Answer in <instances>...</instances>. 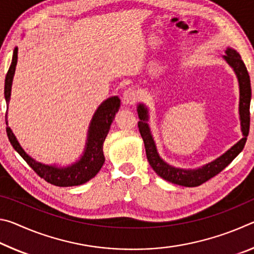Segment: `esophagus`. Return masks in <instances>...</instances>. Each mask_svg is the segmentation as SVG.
Listing matches in <instances>:
<instances>
[{"label": "esophagus", "instance_id": "1", "mask_svg": "<svg viewBox=\"0 0 254 254\" xmlns=\"http://www.w3.org/2000/svg\"><path fill=\"white\" fill-rule=\"evenodd\" d=\"M137 97H139V95H137L136 91H134L133 88H128V89H127V91H124V93H123L122 102L124 103V104L132 105L137 101Z\"/></svg>", "mask_w": 254, "mask_h": 254}]
</instances>
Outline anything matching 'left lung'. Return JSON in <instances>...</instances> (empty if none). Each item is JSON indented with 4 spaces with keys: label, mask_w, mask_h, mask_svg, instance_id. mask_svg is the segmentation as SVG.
Masks as SVG:
<instances>
[{
    "label": "left lung",
    "mask_w": 254,
    "mask_h": 254,
    "mask_svg": "<svg viewBox=\"0 0 254 254\" xmlns=\"http://www.w3.org/2000/svg\"><path fill=\"white\" fill-rule=\"evenodd\" d=\"M224 58L230 66L233 68L239 79L240 85V117H241V127H242L243 137L238 143L233 145L229 151H226L223 156L217 158L216 160L212 161L201 167V168L195 170H186L175 168L169 166L162 159L159 157L156 145H154L153 139L150 134V130L145 120H148V111L145 107L140 104L137 106V114L141 121L137 122L140 134L142 136L145 153H147L148 161L152 169L160 176L161 178L168 180L170 183L185 187H196L204 184L213 178L214 176L220 174L221 171L233 161V159L242 151L247 142V137L250 130V102H251V84L250 76L243 60L236 50L229 48L226 50Z\"/></svg>",
    "instance_id": "8db88e82"
}]
</instances>
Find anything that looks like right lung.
<instances>
[{"label":"right lung","instance_id":"add662e5","mask_svg":"<svg viewBox=\"0 0 254 254\" xmlns=\"http://www.w3.org/2000/svg\"><path fill=\"white\" fill-rule=\"evenodd\" d=\"M18 63V48L14 49L13 58H12L11 66L5 77V86H4V96H5L6 103H8L11 95V86L13 80L15 66ZM120 107V98L118 96H113L107 98L98 107L94 114L88 131V139L86 143V150L84 156L80 158L74 165L66 168H57L54 166H46L40 162L34 161L31 157H29L24 150L20 147L15 136L12 133L11 128L7 127L6 122V133L7 137L24 161L31 167L34 173L39 177L45 179L47 183L58 187H69L81 185L89 179L95 177V175L102 168L104 163V154H103V143H104L105 137L109 133L111 123L113 122L114 115L119 111Z\"/></svg>","mask_w":254,"mask_h":254}]
</instances>
